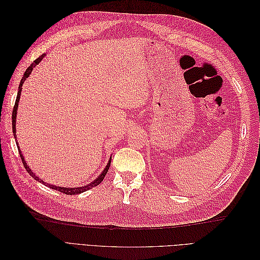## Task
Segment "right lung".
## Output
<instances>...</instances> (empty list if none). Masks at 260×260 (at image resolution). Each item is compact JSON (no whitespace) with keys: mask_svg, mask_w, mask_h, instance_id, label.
<instances>
[{"mask_svg":"<svg viewBox=\"0 0 260 260\" xmlns=\"http://www.w3.org/2000/svg\"><path fill=\"white\" fill-rule=\"evenodd\" d=\"M44 56H45V54H42L40 57H38V58L32 62V64H31V65L26 69V72H25V74H23V76H22V78H21V81H20V83H19L17 98H16V102H15V105H14V108H13V115H12V125H13V133H14L15 140H16V116H17V108H18V103H19V99H20V93H21L22 83L25 82V80L30 76L31 72H32V69L39 64V62H40V61L43 59ZM16 144H17V147H18V152H19V155H20V158H21V160H22L23 166H25L26 170L28 171V174H29L31 177H32L35 180L39 181V182H40V183H42V184H44V185H46V186H49V187L53 188V190H57V191H59V192H61V193H64V194H67V195L80 194V193H83V192H85V191L90 190V188H92V187H94V186L99 185V184L102 182V181H103L104 177L106 176L107 171H108V169H109V166H111V161H112V158L108 160V164H107V166L105 167V169H104L103 171H102V174H101L95 180H94L93 182H91L90 184L84 185V186H79V187H61V186H56V185H52V184H50V183H46V182H44V181H43L42 179L37 177V176L34 174V172H32V170H31V169L29 168L28 165L26 164V160H25V158H23V156H22V154H21V152H20V148H19V146H18V143H16Z\"/></svg>","mask_w":260,"mask_h":260,"instance_id":"1","label":"right lung"}]
</instances>
